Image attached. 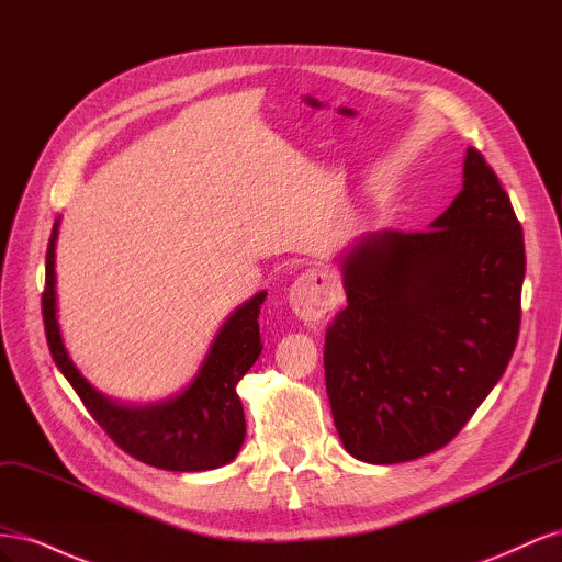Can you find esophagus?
Here are the masks:
<instances>
[{"label":"esophagus","instance_id":"1","mask_svg":"<svg viewBox=\"0 0 562 562\" xmlns=\"http://www.w3.org/2000/svg\"><path fill=\"white\" fill-rule=\"evenodd\" d=\"M288 302H291V310L302 321H321L326 316L335 304L337 295L333 291V279L328 271L323 269H307L295 279L291 285V293H288Z\"/></svg>","mask_w":562,"mask_h":562}]
</instances>
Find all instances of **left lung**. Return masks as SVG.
Masks as SVG:
<instances>
[{"label":"left lung","instance_id":"left-lung-1","mask_svg":"<svg viewBox=\"0 0 562 562\" xmlns=\"http://www.w3.org/2000/svg\"><path fill=\"white\" fill-rule=\"evenodd\" d=\"M347 307L326 330L330 411L349 454L411 462L448 446L499 382L520 330L522 227L475 147L424 232H375L342 258Z\"/></svg>","mask_w":562,"mask_h":562}]
</instances>
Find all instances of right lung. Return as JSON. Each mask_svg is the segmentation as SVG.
I'll return each instance as SVG.
<instances>
[{
    "label": "right lung",
    "mask_w": 562,
    "mask_h": 562,
    "mask_svg": "<svg viewBox=\"0 0 562 562\" xmlns=\"http://www.w3.org/2000/svg\"><path fill=\"white\" fill-rule=\"evenodd\" d=\"M56 239L58 223L48 239L42 293L46 342L58 370L100 429L124 452L157 469L209 471L232 462L246 438L244 405L236 384L262 351L258 316L267 293H258L225 321L199 375L180 396L145 407L116 405L79 375L63 347L56 321Z\"/></svg>",
    "instance_id": "obj_1"
}]
</instances>
